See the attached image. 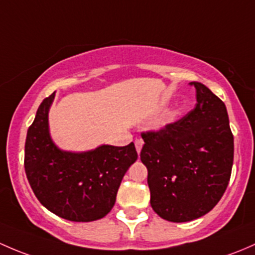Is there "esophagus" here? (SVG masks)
I'll return each instance as SVG.
<instances>
[{"label":"esophagus","mask_w":255,"mask_h":255,"mask_svg":"<svg viewBox=\"0 0 255 255\" xmlns=\"http://www.w3.org/2000/svg\"><path fill=\"white\" fill-rule=\"evenodd\" d=\"M142 146H143L142 138H136V140H135V147H136V151H137V153H140Z\"/></svg>","instance_id":"esophagus-1"}]
</instances>
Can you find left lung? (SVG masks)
Returning a JSON list of instances; mask_svg holds the SVG:
<instances>
[{
	"label": "left lung",
	"instance_id": "left-lung-1",
	"mask_svg": "<svg viewBox=\"0 0 255 255\" xmlns=\"http://www.w3.org/2000/svg\"><path fill=\"white\" fill-rule=\"evenodd\" d=\"M195 108L157 131L141 133L151 206L170 222L211 211L224 195L233 164V135L225 103L200 82Z\"/></svg>",
	"mask_w": 255,
	"mask_h": 255
}]
</instances>
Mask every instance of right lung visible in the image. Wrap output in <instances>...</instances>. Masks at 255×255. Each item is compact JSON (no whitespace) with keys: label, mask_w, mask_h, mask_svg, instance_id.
I'll return each mask as SVG.
<instances>
[{"label":"right lung","mask_w":255,"mask_h":255,"mask_svg":"<svg viewBox=\"0 0 255 255\" xmlns=\"http://www.w3.org/2000/svg\"><path fill=\"white\" fill-rule=\"evenodd\" d=\"M55 93L39 106L25 138L24 168L34 194L49 211L65 220L89 222L113 209L128 167L137 159L133 142L103 145L93 151H61L49 133L48 114Z\"/></svg>","instance_id":"obj_1"}]
</instances>
